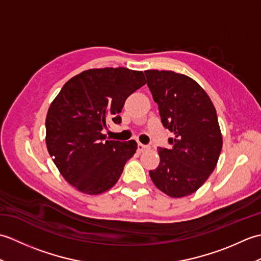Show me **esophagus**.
<instances>
[{
	"instance_id": "34e87169",
	"label": "esophagus",
	"mask_w": 261,
	"mask_h": 261,
	"mask_svg": "<svg viewBox=\"0 0 261 261\" xmlns=\"http://www.w3.org/2000/svg\"><path fill=\"white\" fill-rule=\"evenodd\" d=\"M147 149H148L147 146L142 145V143H138V151H139V152L145 151V150H147Z\"/></svg>"
}]
</instances>
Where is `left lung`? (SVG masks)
<instances>
[{
	"mask_svg": "<svg viewBox=\"0 0 261 261\" xmlns=\"http://www.w3.org/2000/svg\"><path fill=\"white\" fill-rule=\"evenodd\" d=\"M163 125L174 134L170 149L158 148L160 163L149 171L158 190L170 197L191 195L213 173L222 149L216 110L191 77L171 70H146Z\"/></svg>",
	"mask_w": 261,
	"mask_h": 261,
	"instance_id": "obj_1",
	"label": "left lung"
}]
</instances>
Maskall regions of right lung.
Wrapping results in <instances>:
<instances>
[{
	"mask_svg": "<svg viewBox=\"0 0 261 261\" xmlns=\"http://www.w3.org/2000/svg\"><path fill=\"white\" fill-rule=\"evenodd\" d=\"M146 84L142 71L93 68L70 79L49 107L46 145L59 173L77 191L97 195L115 185L137 142L107 140L110 121L121 123L125 99Z\"/></svg>",
	"mask_w": 261,
	"mask_h": 261,
	"instance_id": "obj_1",
	"label": "right lung"
}]
</instances>
